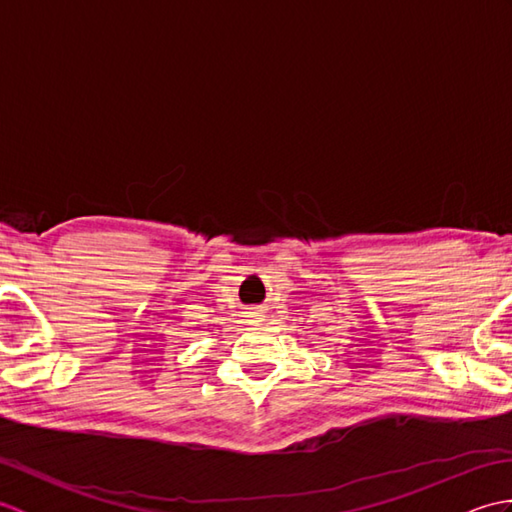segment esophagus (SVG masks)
Listing matches in <instances>:
<instances>
[{"label": "esophagus", "instance_id": "1", "mask_svg": "<svg viewBox=\"0 0 512 512\" xmlns=\"http://www.w3.org/2000/svg\"><path fill=\"white\" fill-rule=\"evenodd\" d=\"M250 317H253V319H259V317H262V314H259V312H250Z\"/></svg>", "mask_w": 512, "mask_h": 512}]
</instances>
